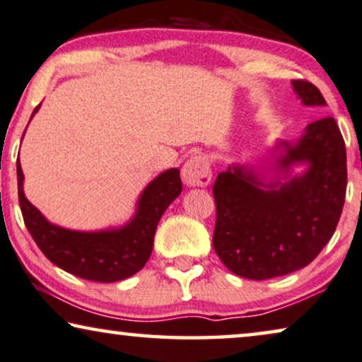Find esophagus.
<instances>
[{
    "label": "esophagus",
    "instance_id": "esophagus-1",
    "mask_svg": "<svg viewBox=\"0 0 362 362\" xmlns=\"http://www.w3.org/2000/svg\"><path fill=\"white\" fill-rule=\"evenodd\" d=\"M182 180L187 187H206L211 180L210 162L206 157L195 156L182 167Z\"/></svg>",
    "mask_w": 362,
    "mask_h": 362
}]
</instances>
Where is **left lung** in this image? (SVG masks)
<instances>
[{
  "instance_id": "left-lung-1",
  "label": "left lung",
  "mask_w": 362,
  "mask_h": 362,
  "mask_svg": "<svg viewBox=\"0 0 362 362\" xmlns=\"http://www.w3.org/2000/svg\"><path fill=\"white\" fill-rule=\"evenodd\" d=\"M292 88L305 106H327L308 81L292 80ZM346 180V147L332 116L310 123L298 139H277L256 164L230 165L213 185L218 257L251 281L308 266L336 230Z\"/></svg>"
}]
</instances>
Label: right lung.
<instances>
[{
  "instance_id": "1",
  "label": "right lung",
  "mask_w": 362,
  "mask_h": 362,
  "mask_svg": "<svg viewBox=\"0 0 362 362\" xmlns=\"http://www.w3.org/2000/svg\"><path fill=\"white\" fill-rule=\"evenodd\" d=\"M39 108L40 105L30 119ZM16 170L19 206L35 244L62 271L93 282L123 281L146 266L159 220L182 193L180 170L175 167L167 169L144 187L128 221L105 230L80 231L50 223L24 195V174L19 160Z\"/></svg>"
}]
</instances>
